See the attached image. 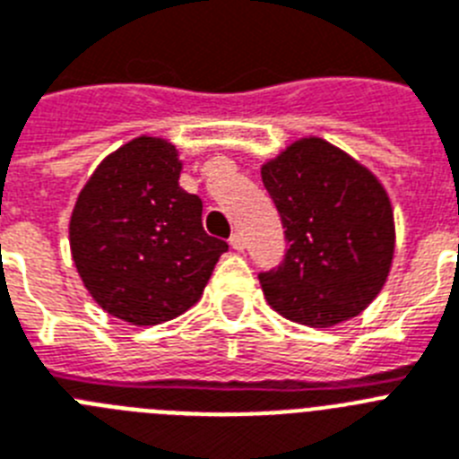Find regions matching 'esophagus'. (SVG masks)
<instances>
[{"label": "esophagus", "instance_id": "1", "mask_svg": "<svg viewBox=\"0 0 459 459\" xmlns=\"http://www.w3.org/2000/svg\"><path fill=\"white\" fill-rule=\"evenodd\" d=\"M229 242L233 249H238V252H242V249H245V238H242V233H233L230 235Z\"/></svg>", "mask_w": 459, "mask_h": 459}]
</instances>
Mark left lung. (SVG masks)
<instances>
[{
	"mask_svg": "<svg viewBox=\"0 0 459 459\" xmlns=\"http://www.w3.org/2000/svg\"><path fill=\"white\" fill-rule=\"evenodd\" d=\"M261 178L289 242L281 265L258 274L268 305L312 328L358 316L393 265L388 191L372 170L316 135L268 159Z\"/></svg>",
	"mask_w": 459,
	"mask_h": 459,
	"instance_id": "left-lung-1",
	"label": "left lung"
}]
</instances>
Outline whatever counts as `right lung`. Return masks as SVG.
<instances>
[{"instance_id":"obj_1","label":"right lung","mask_w":459,"mask_h":459,"mask_svg":"<svg viewBox=\"0 0 459 459\" xmlns=\"http://www.w3.org/2000/svg\"><path fill=\"white\" fill-rule=\"evenodd\" d=\"M180 173L173 143L138 135L99 163L71 212L82 284L131 325L163 324L196 305L229 249L203 230V203L182 189Z\"/></svg>"}]
</instances>
